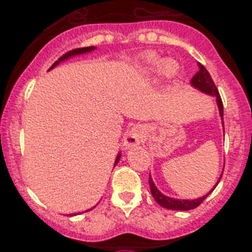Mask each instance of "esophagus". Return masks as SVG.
<instances>
[{
	"mask_svg": "<svg viewBox=\"0 0 252 252\" xmlns=\"http://www.w3.org/2000/svg\"><path fill=\"white\" fill-rule=\"evenodd\" d=\"M146 136V129L142 126H133L132 129L128 132V134L124 138V146L126 149H130L133 146L138 145L140 142H142V140L145 138Z\"/></svg>",
	"mask_w": 252,
	"mask_h": 252,
	"instance_id": "1",
	"label": "esophagus"
}]
</instances>
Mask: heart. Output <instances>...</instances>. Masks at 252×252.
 I'll list each match as a JSON object with an SVG mask.
<instances>
[{"label":"heart","instance_id":"heart-1","mask_svg":"<svg viewBox=\"0 0 252 252\" xmlns=\"http://www.w3.org/2000/svg\"><path fill=\"white\" fill-rule=\"evenodd\" d=\"M137 70L141 74L152 76L162 73L167 78H174L179 74V64L172 59H162L157 53L149 52L141 56L137 61Z\"/></svg>","mask_w":252,"mask_h":252}]
</instances>
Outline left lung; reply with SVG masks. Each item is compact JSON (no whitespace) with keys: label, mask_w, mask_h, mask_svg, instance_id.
Segmentation results:
<instances>
[{"label":"left lung","mask_w":252,"mask_h":252,"mask_svg":"<svg viewBox=\"0 0 252 252\" xmlns=\"http://www.w3.org/2000/svg\"><path fill=\"white\" fill-rule=\"evenodd\" d=\"M197 73H196L193 78L191 80V86L196 90H199L200 93L203 94H207L209 96H213L216 99V104H217V108H219V114L220 118H221V124L223 126V106H222V100H221V96H220V93L216 87L215 82L212 80L211 74L208 73V70L204 68L203 65L197 63ZM222 174L220 175V179H221ZM219 179V182H220ZM219 182L216 183V186L219 184ZM149 186H150V192L153 195L154 200L157 201L161 207L166 208V209H171V211H191V209H195L203 203L204 200L207 199L208 195H211V192L216 188V186L212 188L211 191L208 192L207 195L201 196L199 199H193V200H186V199H175V197H170V196L163 195L159 189L157 188V186L154 184L153 179H152V175H149Z\"/></svg>","instance_id":"left-lung-1"}]
</instances>
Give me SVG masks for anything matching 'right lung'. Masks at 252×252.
<instances>
[{
    "label": "right lung",
    "instance_id": "add662e5",
    "mask_svg": "<svg viewBox=\"0 0 252 252\" xmlns=\"http://www.w3.org/2000/svg\"><path fill=\"white\" fill-rule=\"evenodd\" d=\"M95 49H96V47H86V48H77V49H73V51H70V52H68V53H66V55H64V56H63V57H60V59H59V60H57V61H55V63H53L52 66H51V68L48 69V72H49V70H52V69L55 68V66H57V65L60 64V63H63V61L69 60V59H72V57L81 56V55H86V53L93 52V51H95ZM120 158H122V152H119L118 156H116V159H115L114 167H115V166H116V165H118L119 161H120ZM91 209H93V208H91ZM91 209H89V211H91ZM86 212H87V211H86ZM76 215H78V213H72V215H69V216L72 217V216H76Z\"/></svg>",
    "mask_w": 252,
    "mask_h": 252
}]
</instances>
